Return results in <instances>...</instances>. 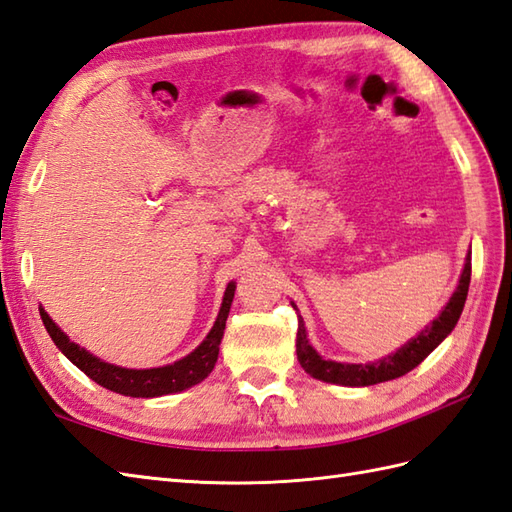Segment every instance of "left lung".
Here are the masks:
<instances>
[{"label":"left lung","instance_id":"1","mask_svg":"<svg viewBox=\"0 0 512 512\" xmlns=\"http://www.w3.org/2000/svg\"><path fill=\"white\" fill-rule=\"evenodd\" d=\"M469 280H471V254L465 260L463 276L458 280L456 291L450 297L447 306L441 310V315L436 317L426 330H421L415 339H410L404 347H400L395 354L373 360V363H367V365H347V363H334V360L321 358L315 352V347L308 343L304 319L299 317L297 341H295L299 365L304 367L308 376L323 382L343 384V386H371V384H380L386 380L406 376L408 371H413L421 360L426 358L434 347L454 330V326L460 319V313H463L467 291H469Z\"/></svg>","mask_w":512,"mask_h":512}]
</instances>
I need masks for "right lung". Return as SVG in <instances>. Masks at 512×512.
Listing matches in <instances>:
<instances>
[{
    "label": "right lung",
    "instance_id": "obj_1",
    "mask_svg": "<svg viewBox=\"0 0 512 512\" xmlns=\"http://www.w3.org/2000/svg\"><path fill=\"white\" fill-rule=\"evenodd\" d=\"M234 289L236 284L230 282L226 295H223V304H221L215 326L208 332L206 339L199 343V347H195V350L189 356H184L182 360H176L173 365L154 367V369H126V367L104 363V360L95 358L78 343L69 341V336L62 332L52 319H49L45 310L43 308L39 310H41V319L45 323V330L49 332V336H52V341L56 343L58 350L65 354L80 371H84L93 382L102 384L108 391H115L128 397H158V395H169V393L191 389V386L202 382L208 373L215 369L223 330H226V319L234 299Z\"/></svg>",
    "mask_w": 512,
    "mask_h": 512
}]
</instances>
